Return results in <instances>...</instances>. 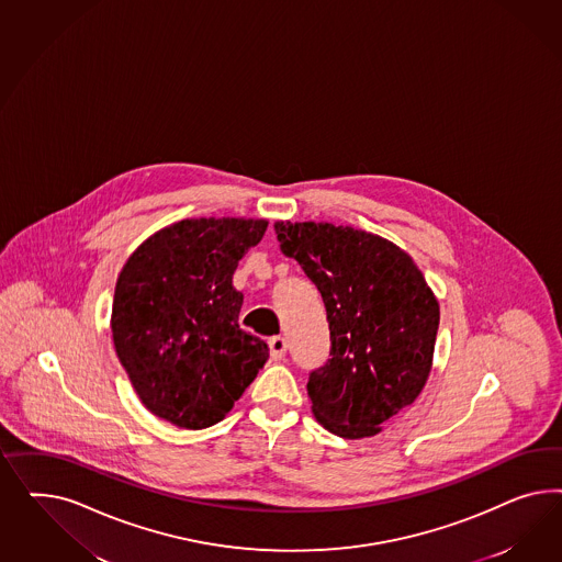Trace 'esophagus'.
Returning a JSON list of instances; mask_svg holds the SVG:
<instances>
[{"label":"esophagus","mask_w":562,"mask_h":562,"mask_svg":"<svg viewBox=\"0 0 562 562\" xmlns=\"http://www.w3.org/2000/svg\"><path fill=\"white\" fill-rule=\"evenodd\" d=\"M268 346H270V357H272L273 360L284 358L286 350H289V341H286V338H282V336H273V338H270Z\"/></svg>","instance_id":"1"}]
</instances>
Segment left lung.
<instances>
[{"mask_svg": "<svg viewBox=\"0 0 562 562\" xmlns=\"http://www.w3.org/2000/svg\"><path fill=\"white\" fill-rule=\"evenodd\" d=\"M273 228L327 313L331 348L324 367L308 373L311 409L338 437H373L425 387L439 303L412 257L387 238L329 222Z\"/></svg>", "mask_w": 562, "mask_h": 562, "instance_id": "obj_1", "label": "left lung"}]
</instances>
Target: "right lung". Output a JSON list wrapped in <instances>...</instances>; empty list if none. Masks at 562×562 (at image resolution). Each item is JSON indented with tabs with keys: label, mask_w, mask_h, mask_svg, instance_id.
Here are the masks:
<instances>
[{
	"label": "right lung",
	"mask_w": 562,
	"mask_h": 562,
	"mask_svg": "<svg viewBox=\"0 0 562 562\" xmlns=\"http://www.w3.org/2000/svg\"><path fill=\"white\" fill-rule=\"evenodd\" d=\"M268 221L191 218L144 240L123 266L111 315L115 352L142 404L170 425L221 423L270 357L238 327L240 257Z\"/></svg>",
	"instance_id": "1"
}]
</instances>
